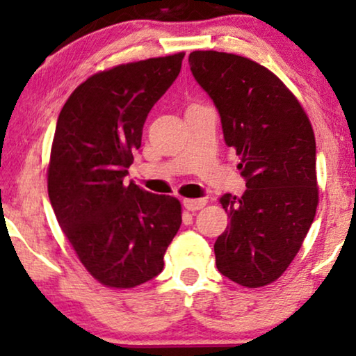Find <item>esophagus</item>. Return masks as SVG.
I'll return each mask as SVG.
<instances>
[{
	"instance_id": "esophagus-1",
	"label": "esophagus",
	"mask_w": 356,
	"mask_h": 356,
	"mask_svg": "<svg viewBox=\"0 0 356 356\" xmlns=\"http://www.w3.org/2000/svg\"><path fill=\"white\" fill-rule=\"evenodd\" d=\"M182 203H184V207L188 209V211H198V209H202L204 204H207V200H204V198H200V200L185 198Z\"/></svg>"
}]
</instances>
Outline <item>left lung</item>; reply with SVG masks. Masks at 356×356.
<instances>
[{"label":"left lung","instance_id":"8db88e82","mask_svg":"<svg viewBox=\"0 0 356 356\" xmlns=\"http://www.w3.org/2000/svg\"><path fill=\"white\" fill-rule=\"evenodd\" d=\"M188 64L218 109L247 182L242 197L219 200L230 224L214 243L218 271L243 287H263L289 268L316 214L312 124L293 93L252 59L193 51Z\"/></svg>","mask_w":356,"mask_h":356}]
</instances>
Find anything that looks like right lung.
<instances>
[{"mask_svg":"<svg viewBox=\"0 0 356 356\" xmlns=\"http://www.w3.org/2000/svg\"><path fill=\"white\" fill-rule=\"evenodd\" d=\"M182 59L177 53L95 74L59 113L49 202L79 259L106 287L156 277L182 224L179 200L126 182L148 113L177 79Z\"/></svg>","mask_w":356,"mask_h":356,"instance_id":"1","label":"right lung"}]
</instances>
